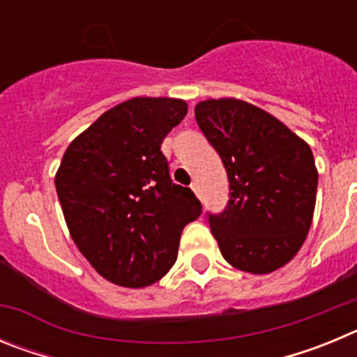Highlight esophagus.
<instances>
[{"mask_svg": "<svg viewBox=\"0 0 357 357\" xmlns=\"http://www.w3.org/2000/svg\"><path fill=\"white\" fill-rule=\"evenodd\" d=\"M189 188L193 189V191H195V195H197V197H198V195H200V188H198V182H193V184L189 185Z\"/></svg>", "mask_w": 357, "mask_h": 357, "instance_id": "1", "label": "esophagus"}]
</instances>
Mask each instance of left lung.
Here are the masks:
<instances>
[{
  "label": "left lung",
  "mask_w": 357,
  "mask_h": 357,
  "mask_svg": "<svg viewBox=\"0 0 357 357\" xmlns=\"http://www.w3.org/2000/svg\"><path fill=\"white\" fill-rule=\"evenodd\" d=\"M195 118L229 176L227 207L207 213L222 255L257 275L284 266L313 222L318 172L309 144L272 114L234 98L200 102Z\"/></svg>",
  "instance_id": "8db88e82"
}]
</instances>
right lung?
Segmentation results:
<instances>
[{
	"instance_id": "1",
	"label": "right lung",
	"mask_w": 357,
	"mask_h": 357,
	"mask_svg": "<svg viewBox=\"0 0 357 357\" xmlns=\"http://www.w3.org/2000/svg\"><path fill=\"white\" fill-rule=\"evenodd\" d=\"M188 114L176 98H132L73 141L55 175L69 234L107 280L144 288L175 264L184 227L202 214L173 184L160 144Z\"/></svg>"
}]
</instances>
